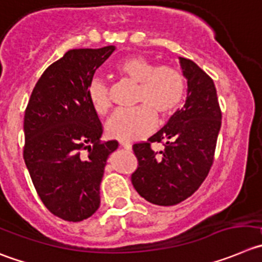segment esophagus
I'll list each match as a JSON object with an SVG mask.
<instances>
[{
    "instance_id": "esophagus-1",
    "label": "esophagus",
    "mask_w": 262,
    "mask_h": 262,
    "mask_svg": "<svg viewBox=\"0 0 262 262\" xmlns=\"http://www.w3.org/2000/svg\"><path fill=\"white\" fill-rule=\"evenodd\" d=\"M120 146L123 148H125V150H132V145L129 142H121L120 143Z\"/></svg>"
}]
</instances>
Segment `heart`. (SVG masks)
Segmentation results:
<instances>
[{"label":"heart","mask_w":262,"mask_h":262,"mask_svg":"<svg viewBox=\"0 0 262 262\" xmlns=\"http://www.w3.org/2000/svg\"><path fill=\"white\" fill-rule=\"evenodd\" d=\"M117 73L138 84L137 103L133 110H119L106 124L111 138L123 142L141 139L151 133L156 124V114L169 116L182 104L186 94V81L178 68L158 66L141 55L121 60ZM88 99L93 110L106 115L111 108L108 88L101 79H93L88 86Z\"/></svg>","instance_id":"heart-1"}]
</instances>
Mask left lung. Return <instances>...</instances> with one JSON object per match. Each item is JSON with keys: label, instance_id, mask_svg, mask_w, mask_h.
<instances>
[{"label": "left lung", "instance_id": "obj_1", "mask_svg": "<svg viewBox=\"0 0 262 262\" xmlns=\"http://www.w3.org/2000/svg\"><path fill=\"white\" fill-rule=\"evenodd\" d=\"M178 59L187 80L185 104L148 142L133 146L138 159L132 174L134 189L147 202L165 207L183 202L199 189L213 164L221 129L213 80L192 60ZM152 142H163L165 148L154 151Z\"/></svg>", "mask_w": 262, "mask_h": 262}]
</instances>
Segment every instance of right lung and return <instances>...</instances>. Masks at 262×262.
<instances>
[{"mask_svg": "<svg viewBox=\"0 0 262 262\" xmlns=\"http://www.w3.org/2000/svg\"><path fill=\"white\" fill-rule=\"evenodd\" d=\"M115 51L72 49L49 66L24 115V161L38 196L53 214L79 222L97 212L110 154L119 143L101 142L102 124L88 99L95 71Z\"/></svg>", "mask_w": 262, "mask_h": 262, "instance_id": "add662e5", "label": "right lung"}]
</instances>
